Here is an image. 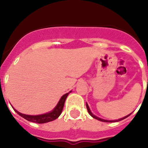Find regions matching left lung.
I'll list each match as a JSON object with an SVG mask.
<instances>
[{"mask_svg":"<svg viewBox=\"0 0 148 148\" xmlns=\"http://www.w3.org/2000/svg\"><path fill=\"white\" fill-rule=\"evenodd\" d=\"M86 106H87V109H88V113H89V114H90L92 117L95 118V119H97V120H98V121H100L110 122H110H117V121H121V120L125 119L126 117H127L128 116H130V115H131V114H130L127 115V116H125V117H122V118H120V119H118V120H112V121H110V120H104V119H102V118H100V117H97V116H95V115L94 114H93L91 111H90V108H89V106H88V103H86Z\"/></svg>","mask_w":148,"mask_h":148,"instance_id":"left-lung-1","label":"left lung"}]
</instances>
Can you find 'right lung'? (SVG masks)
Here are the masks:
<instances>
[{
  "label": "right lung",
  "mask_w": 148,
  "mask_h": 148,
  "mask_svg": "<svg viewBox=\"0 0 148 148\" xmlns=\"http://www.w3.org/2000/svg\"><path fill=\"white\" fill-rule=\"evenodd\" d=\"M71 91H70L69 93H67L60 97V101H58V104L56 105V107L53 108V110L46 114H43L39 115H28L24 114L22 113L17 111L16 109H14L15 110V112L17 113V114H19L20 116H21L22 117H24V119H26L27 121L31 122H34V123H38V124H44V123H47V122L52 121L57 119L59 116L60 115L61 112H62L63 108H64V105L65 100L67 98L70 93Z\"/></svg>",
  "instance_id": "1"
}]
</instances>
